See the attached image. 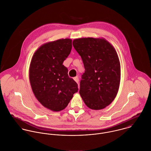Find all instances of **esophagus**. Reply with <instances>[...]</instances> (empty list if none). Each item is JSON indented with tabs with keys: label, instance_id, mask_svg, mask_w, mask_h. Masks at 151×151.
Masks as SVG:
<instances>
[{
	"label": "esophagus",
	"instance_id": "esophagus-1",
	"mask_svg": "<svg viewBox=\"0 0 151 151\" xmlns=\"http://www.w3.org/2000/svg\"><path fill=\"white\" fill-rule=\"evenodd\" d=\"M73 79H74V81H75L77 83H79V78H78V76H76V77L73 78Z\"/></svg>",
	"mask_w": 151,
	"mask_h": 151
}]
</instances>
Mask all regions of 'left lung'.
Returning <instances> with one entry per match:
<instances>
[{
	"label": "left lung",
	"instance_id": "obj_1",
	"mask_svg": "<svg viewBox=\"0 0 151 151\" xmlns=\"http://www.w3.org/2000/svg\"><path fill=\"white\" fill-rule=\"evenodd\" d=\"M72 44L85 69L79 94L91 109H103L112 103L119 89L120 62L116 49L103 38H76Z\"/></svg>",
	"mask_w": 151,
	"mask_h": 151
}]
</instances>
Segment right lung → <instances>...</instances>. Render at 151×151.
Wrapping results in <instances>:
<instances>
[{
	"instance_id": "add662e5",
	"label": "right lung",
	"mask_w": 151,
	"mask_h": 151,
	"mask_svg": "<svg viewBox=\"0 0 151 151\" xmlns=\"http://www.w3.org/2000/svg\"><path fill=\"white\" fill-rule=\"evenodd\" d=\"M72 49V40L60 39L44 44L34 52L29 68L32 92L45 108L60 111L68 106L78 84L62 63Z\"/></svg>"
}]
</instances>
